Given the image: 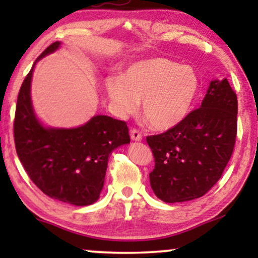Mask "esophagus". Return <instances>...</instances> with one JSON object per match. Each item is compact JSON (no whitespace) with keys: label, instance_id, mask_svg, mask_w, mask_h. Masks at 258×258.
Returning a JSON list of instances; mask_svg holds the SVG:
<instances>
[{"label":"esophagus","instance_id":"esophagus-1","mask_svg":"<svg viewBox=\"0 0 258 258\" xmlns=\"http://www.w3.org/2000/svg\"><path fill=\"white\" fill-rule=\"evenodd\" d=\"M130 136H131L132 141H135V142L142 141V135H141V132L138 131V130L132 128L131 131H130Z\"/></svg>","mask_w":258,"mask_h":258}]
</instances>
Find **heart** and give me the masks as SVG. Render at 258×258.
Segmentation results:
<instances>
[{"label":"heart","mask_w":258,"mask_h":258,"mask_svg":"<svg viewBox=\"0 0 258 258\" xmlns=\"http://www.w3.org/2000/svg\"><path fill=\"white\" fill-rule=\"evenodd\" d=\"M198 74L166 58H149L127 67L122 78H110L105 91L120 116L142 111L153 128L166 131L190 112L199 92Z\"/></svg>","instance_id":"1"}]
</instances>
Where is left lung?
<instances>
[{
    "mask_svg": "<svg viewBox=\"0 0 258 258\" xmlns=\"http://www.w3.org/2000/svg\"><path fill=\"white\" fill-rule=\"evenodd\" d=\"M236 115V94L226 78L216 79L199 109L173 128L147 137L155 159L150 186L160 200L190 201L216 184L232 156Z\"/></svg>",
    "mask_w": 258,
    "mask_h": 258,
    "instance_id": "8db88e82",
    "label": "left lung"
}]
</instances>
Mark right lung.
I'll use <instances>...</instances> for the list:
<instances>
[{"mask_svg": "<svg viewBox=\"0 0 258 258\" xmlns=\"http://www.w3.org/2000/svg\"><path fill=\"white\" fill-rule=\"evenodd\" d=\"M52 43L32 65L18 94L14 142L17 154L32 182L52 199L87 206L99 199L112 150L130 143L126 122L96 115L73 128L49 127L35 114L31 80L38 60L58 51Z\"/></svg>", "mask_w": 258, "mask_h": 258, "instance_id": "obj_1", "label": "right lung"}]
</instances>
